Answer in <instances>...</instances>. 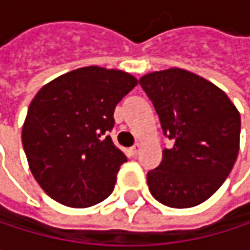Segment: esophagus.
<instances>
[{
    "label": "esophagus",
    "instance_id": "34e87169",
    "mask_svg": "<svg viewBox=\"0 0 250 250\" xmlns=\"http://www.w3.org/2000/svg\"><path fill=\"white\" fill-rule=\"evenodd\" d=\"M140 150H142V145H140V143H136V145L130 149V155H131V156H137Z\"/></svg>",
    "mask_w": 250,
    "mask_h": 250
}]
</instances>
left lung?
<instances>
[{
    "mask_svg": "<svg viewBox=\"0 0 250 250\" xmlns=\"http://www.w3.org/2000/svg\"><path fill=\"white\" fill-rule=\"evenodd\" d=\"M139 81L172 140L161 165L147 172L149 191L164 206L195 207L222 187L236 162L240 114L223 89L181 68Z\"/></svg>",
    "mask_w": 250,
    "mask_h": 250,
    "instance_id": "1",
    "label": "left lung"
}]
</instances>
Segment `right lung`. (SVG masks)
Here are the masks:
<instances>
[{
	"label": "right lung",
	"mask_w": 250,
	"mask_h": 250,
	"mask_svg": "<svg viewBox=\"0 0 250 250\" xmlns=\"http://www.w3.org/2000/svg\"><path fill=\"white\" fill-rule=\"evenodd\" d=\"M137 85L125 71L85 66L55 78L30 103L21 140L42 189L58 203L85 208L114 189L125 153L105 136L114 108Z\"/></svg>",
	"instance_id": "obj_1"
}]
</instances>
